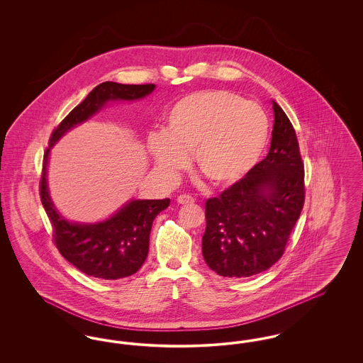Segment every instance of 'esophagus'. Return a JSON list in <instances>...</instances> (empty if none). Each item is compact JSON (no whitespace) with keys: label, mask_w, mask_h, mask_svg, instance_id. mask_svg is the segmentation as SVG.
<instances>
[{"label":"esophagus","mask_w":363,"mask_h":363,"mask_svg":"<svg viewBox=\"0 0 363 363\" xmlns=\"http://www.w3.org/2000/svg\"><path fill=\"white\" fill-rule=\"evenodd\" d=\"M177 201L179 204H193L194 203V199L189 196V194H181L177 197Z\"/></svg>","instance_id":"1"}]
</instances>
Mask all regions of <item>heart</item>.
I'll return each mask as SVG.
<instances>
[{
    "label": "heart",
    "mask_w": 363,
    "mask_h": 363,
    "mask_svg": "<svg viewBox=\"0 0 363 363\" xmlns=\"http://www.w3.org/2000/svg\"><path fill=\"white\" fill-rule=\"evenodd\" d=\"M268 138L269 120L259 104L211 89L177 101L163 133L148 138V151L163 178L181 173L191 154L197 173L216 186H230L257 164Z\"/></svg>",
    "instance_id": "heart-1"
}]
</instances>
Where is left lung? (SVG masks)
<instances>
[{"label": "left lung", "mask_w": 363, "mask_h": 363, "mask_svg": "<svg viewBox=\"0 0 363 363\" xmlns=\"http://www.w3.org/2000/svg\"><path fill=\"white\" fill-rule=\"evenodd\" d=\"M271 148L241 181L206 203L203 257L225 277H249L281 257L305 201L303 163L293 125L272 101Z\"/></svg>", "instance_id": "1"}]
</instances>
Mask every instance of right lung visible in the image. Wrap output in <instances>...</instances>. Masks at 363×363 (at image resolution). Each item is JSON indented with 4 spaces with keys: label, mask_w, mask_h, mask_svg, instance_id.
I'll return each mask as SVG.
<instances>
[{
    "label": "right lung",
    "mask_w": 363,
    "mask_h": 363,
    "mask_svg": "<svg viewBox=\"0 0 363 363\" xmlns=\"http://www.w3.org/2000/svg\"><path fill=\"white\" fill-rule=\"evenodd\" d=\"M155 84L104 82L64 118L50 138L43 157L40 200L54 228V242L64 259L88 277L116 280L136 274L148 256L150 233L156 216L170 204L163 200H129L110 218L96 223L65 219L54 206L48 186V164L54 144L77 125L88 121L108 102H133L145 98Z\"/></svg>",
    "instance_id": "right-lung-1"
}]
</instances>
